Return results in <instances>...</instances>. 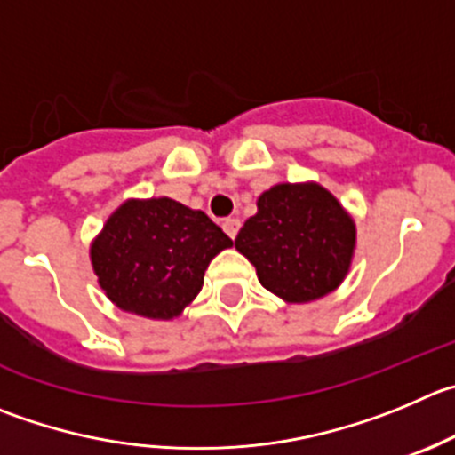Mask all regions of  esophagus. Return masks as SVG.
I'll list each match as a JSON object with an SVG mask.
<instances>
[{"label": "esophagus", "instance_id": "34e87169", "mask_svg": "<svg viewBox=\"0 0 455 455\" xmlns=\"http://www.w3.org/2000/svg\"><path fill=\"white\" fill-rule=\"evenodd\" d=\"M223 230L228 232V236H230V239H236V235H239V230H241V220L239 219H225Z\"/></svg>", "mask_w": 455, "mask_h": 455}]
</instances>
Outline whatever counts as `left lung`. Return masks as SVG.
I'll use <instances>...</instances> for the list:
<instances>
[{"label":"left lung","mask_w":455,"mask_h":455,"mask_svg":"<svg viewBox=\"0 0 455 455\" xmlns=\"http://www.w3.org/2000/svg\"><path fill=\"white\" fill-rule=\"evenodd\" d=\"M235 245L263 288L292 304L319 299L344 281L355 248L353 219L315 183L275 185L257 201Z\"/></svg>","instance_id":"obj_1"}]
</instances>
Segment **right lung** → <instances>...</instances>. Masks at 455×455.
<instances>
[{
	"label": "right lung",
	"instance_id": "add662e5",
	"mask_svg": "<svg viewBox=\"0 0 455 455\" xmlns=\"http://www.w3.org/2000/svg\"><path fill=\"white\" fill-rule=\"evenodd\" d=\"M230 245L205 212L172 198L127 201L91 245V263L118 308L172 319L201 292L210 261Z\"/></svg>",
	"mask_w": 455,
	"mask_h": 455
}]
</instances>
